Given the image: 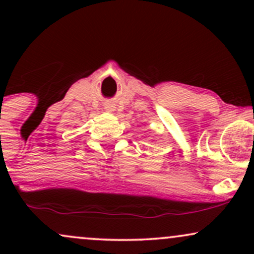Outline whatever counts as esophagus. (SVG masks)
Here are the masks:
<instances>
[{"label": "esophagus", "mask_w": 254, "mask_h": 254, "mask_svg": "<svg viewBox=\"0 0 254 254\" xmlns=\"http://www.w3.org/2000/svg\"><path fill=\"white\" fill-rule=\"evenodd\" d=\"M105 109H106V111H109V112H112V111L116 110V107H115V105H113V104L109 103V104L105 105Z\"/></svg>", "instance_id": "esophagus-1"}]
</instances>
